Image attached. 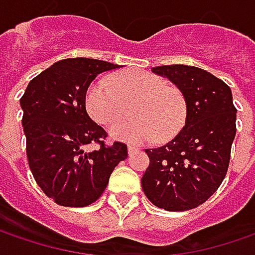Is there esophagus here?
Returning a JSON list of instances; mask_svg holds the SVG:
<instances>
[{
    "mask_svg": "<svg viewBox=\"0 0 255 255\" xmlns=\"http://www.w3.org/2000/svg\"><path fill=\"white\" fill-rule=\"evenodd\" d=\"M137 151H139L137 147H134V145H128V154L131 155V154H134V152H137Z\"/></svg>",
    "mask_w": 255,
    "mask_h": 255,
    "instance_id": "esophagus-1",
    "label": "esophagus"
}]
</instances>
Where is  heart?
Instances as JSON below:
<instances>
[{
  "label": "heart",
  "mask_w": 255,
  "mask_h": 255,
  "mask_svg": "<svg viewBox=\"0 0 255 255\" xmlns=\"http://www.w3.org/2000/svg\"><path fill=\"white\" fill-rule=\"evenodd\" d=\"M135 100L131 113L138 117L111 128V135L131 144L152 142L175 135L187 118L181 91L167 85L155 74L142 71L117 72L100 77L90 85L85 103L91 117L103 126H113L124 117V103Z\"/></svg>",
  "instance_id": "b5f03b06"
}]
</instances>
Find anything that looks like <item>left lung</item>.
<instances>
[{
  "label": "left lung",
  "mask_w": 255,
  "mask_h": 255,
  "mask_svg": "<svg viewBox=\"0 0 255 255\" xmlns=\"http://www.w3.org/2000/svg\"><path fill=\"white\" fill-rule=\"evenodd\" d=\"M151 71L181 90L187 120L171 141L145 149L149 165L141 185L158 208L193 210L204 204L226 178L237 131V108L227 84L201 68L161 65Z\"/></svg>",
  "instance_id": "obj_1"
}]
</instances>
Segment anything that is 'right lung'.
I'll use <instances>...</instances> for the list:
<instances>
[{
  "label": "right lung",
  "instance_id": "add662e5",
  "mask_svg": "<svg viewBox=\"0 0 255 255\" xmlns=\"http://www.w3.org/2000/svg\"><path fill=\"white\" fill-rule=\"evenodd\" d=\"M91 58L55 62L28 84L19 100L29 170L47 197L64 207L97 201L118 162L128 157L127 145L114 141L85 110V95L98 74L117 70ZM94 142L99 148L85 153Z\"/></svg>",
  "mask_w": 255,
  "mask_h": 255
}]
</instances>
